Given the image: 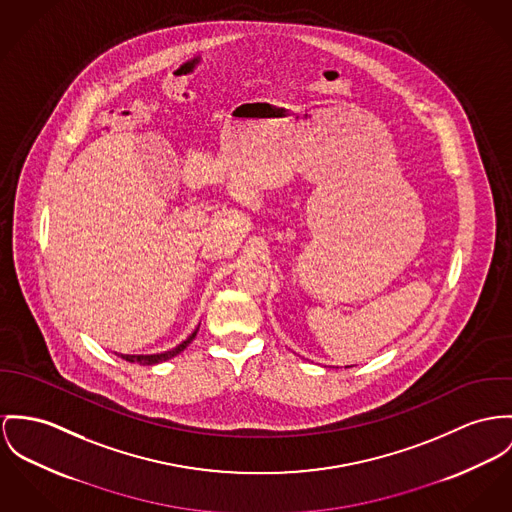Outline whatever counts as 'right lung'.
Returning <instances> with one entry per match:
<instances>
[{
	"label": "right lung",
	"instance_id": "1",
	"mask_svg": "<svg viewBox=\"0 0 512 512\" xmlns=\"http://www.w3.org/2000/svg\"><path fill=\"white\" fill-rule=\"evenodd\" d=\"M197 331L198 327L195 329V333H193L187 341H183L181 345H177V347H175V349H171V351H165V353L161 354H120V358H124L126 362H138L140 366H152V364H158V362L169 360V358L177 356L181 351H185V349L189 347V343L197 337Z\"/></svg>",
	"mask_w": 512,
	"mask_h": 512
}]
</instances>
